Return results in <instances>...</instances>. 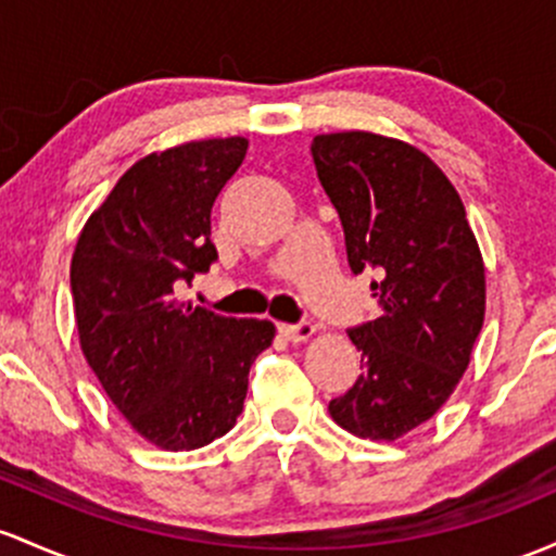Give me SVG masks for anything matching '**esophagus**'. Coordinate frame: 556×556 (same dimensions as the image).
<instances>
[{
    "mask_svg": "<svg viewBox=\"0 0 556 556\" xmlns=\"http://www.w3.org/2000/svg\"><path fill=\"white\" fill-rule=\"evenodd\" d=\"M282 338H288L290 343H306L311 334L316 332V327L311 321H301V325H279Z\"/></svg>",
    "mask_w": 556,
    "mask_h": 556,
    "instance_id": "1",
    "label": "esophagus"
}]
</instances>
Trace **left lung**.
I'll return each instance as SVG.
<instances>
[{"instance_id": "left-lung-1", "label": "left lung", "mask_w": 556, "mask_h": 556, "mask_svg": "<svg viewBox=\"0 0 556 556\" xmlns=\"http://www.w3.org/2000/svg\"><path fill=\"white\" fill-rule=\"evenodd\" d=\"M316 176L338 211L353 274L377 271L380 316L348 332L356 386L329 417L393 443L459 386L485 316V264L459 192L422 150L371 131L316 134Z\"/></svg>"}]
</instances>
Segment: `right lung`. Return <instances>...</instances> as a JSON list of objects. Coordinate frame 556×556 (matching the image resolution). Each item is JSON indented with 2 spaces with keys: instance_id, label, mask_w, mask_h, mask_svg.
<instances>
[{
  "instance_id": "right-lung-1",
  "label": "right lung",
  "mask_w": 556,
  "mask_h": 556,
  "mask_svg": "<svg viewBox=\"0 0 556 556\" xmlns=\"http://www.w3.org/2000/svg\"><path fill=\"white\" fill-rule=\"evenodd\" d=\"M245 137L150 152L84 224L71 261L81 353L134 432L163 451L227 435L248 371L277 329L227 319L179 290L216 261L211 208L242 166Z\"/></svg>"
}]
</instances>
